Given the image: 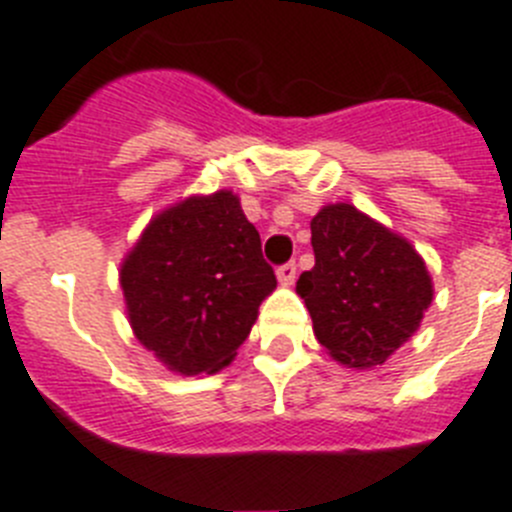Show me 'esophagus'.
Instances as JSON below:
<instances>
[{
    "instance_id": "obj_1",
    "label": "esophagus",
    "mask_w": 512,
    "mask_h": 512,
    "mask_svg": "<svg viewBox=\"0 0 512 512\" xmlns=\"http://www.w3.org/2000/svg\"><path fill=\"white\" fill-rule=\"evenodd\" d=\"M275 275H278V281H281L283 286H291V283L296 281V262H283V265H278Z\"/></svg>"
}]
</instances>
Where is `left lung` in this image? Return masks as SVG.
<instances>
[{
    "instance_id": "obj_1",
    "label": "left lung",
    "mask_w": 512,
    "mask_h": 512,
    "mask_svg": "<svg viewBox=\"0 0 512 512\" xmlns=\"http://www.w3.org/2000/svg\"><path fill=\"white\" fill-rule=\"evenodd\" d=\"M314 268L296 291L319 345L353 368L381 366L420 327L433 283L407 239L355 206H324L311 219Z\"/></svg>"
}]
</instances>
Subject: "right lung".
<instances>
[{
    "label": "right lung",
    "instance_id": "1",
    "mask_svg": "<svg viewBox=\"0 0 512 512\" xmlns=\"http://www.w3.org/2000/svg\"><path fill=\"white\" fill-rule=\"evenodd\" d=\"M260 247V234L229 190L159 213L121 268L141 345L185 376L229 366L275 288Z\"/></svg>",
    "mask_w": 512,
    "mask_h": 512
}]
</instances>
